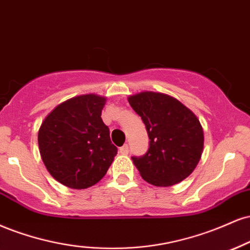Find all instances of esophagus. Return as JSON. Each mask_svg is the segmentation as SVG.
Masks as SVG:
<instances>
[{
	"instance_id": "1",
	"label": "esophagus",
	"mask_w": 250,
	"mask_h": 250,
	"mask_svg": "<svg viewBox=\"0 0 250 250\" xmlns=\"http://www.w3.org/2000/svg\"><path fill=\"white\" fill-rule=\"evenodd\" d=\"M119 152H120V154H123V155H126L128 153V145L127 144H125V145H123L122 147L119 148Z\"/></svg>"
}]
</instances>
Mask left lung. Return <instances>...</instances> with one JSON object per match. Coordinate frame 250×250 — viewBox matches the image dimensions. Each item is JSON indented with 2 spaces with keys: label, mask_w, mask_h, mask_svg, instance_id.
<instances>
[{
  "label": "left lung",
  "mask_w": 250,
  "mask_h": 250,
  "mask_svg": "<svg viewBox=\"0 0 250 250\" xmlns=\"http://www.w3.org/2000/svg\"><path fill=\"white\" fill-rule=\"evenodd\" d=\"M128 103L146 126L149 144L142 157H132L144 180L172 186L194 171L204 148V131L192 111L164 93L140 92Z\"/></svg>",
  "instance_id": "obj_1"
}]
</instances>
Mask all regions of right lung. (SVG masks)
I'll return each mask as SVG.
<instances>
[{"label": "right lung", "instance_id": "1", "mask_svg": "<svg viewBox=\"0 0 250 250\" xmlns=\"http://www.w3.org/2000/svg\"><path fill=\"white\" fill-rule=\"evenodd\" d=\"M105 102L96 95L75 97L56 106L41 125V157L64 186L84 189L96 185L118 152L101 117Z\"/></svg>", "mask_w": 250, "mask_h": 250}]
</instances>
